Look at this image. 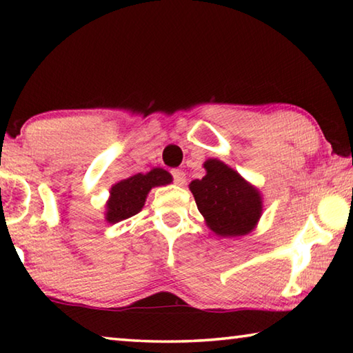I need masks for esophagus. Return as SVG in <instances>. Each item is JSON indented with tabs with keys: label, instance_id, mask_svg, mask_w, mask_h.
Wrapping results in <instances>:
<instances>
[{
	"label": "esophagus",
	"instance_id": "esophagus-1",
	"mask_svg": "<svg viewBox=\"0 0 353 353\" xmlns=\"http://www.w3.org/2000/svg\"><path fill=\"white\" fill-rule=\"evenodd\" d=\"M171 176H172V181H174L176 185H183L185 182H187V177H185V172L182 170H172Z\"/></svg>",
	"mask_w": 353,
	"mask_h": 353
}]
</instances>
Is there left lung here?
Segmentation results:
<instances>
[{
    "label": "left lung",
    "mask_w": 353,
    "mask_h": 353,
    "mask_svg": "<svg viewBox=\"0 0 353 353\" xmlns=\"http://www.w3.org/2000/svg\"><path fill=\"white\" fill-rule=\"evenodd\" d=\"M207 174L190 183L202 216L216 235L240 236L254 229L261 214V198L254 187L229 166L210 159Z\"/></svg>",
    "instance_id": "1"
}]
</instances>
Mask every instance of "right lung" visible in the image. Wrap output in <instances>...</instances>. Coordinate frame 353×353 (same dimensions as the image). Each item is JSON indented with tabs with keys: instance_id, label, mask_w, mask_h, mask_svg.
Listing matches in <instances>:
<instances>
[{
	"instance_id": "obj_1",
	"label": "right lung",
	"mask_w": 353,
	"mask_h": 353,
	"mask_svg": "<svg viewBox=\"0 0 353 353\" xmlns=\"http://www.w3.org/2000/svg\"><path fill=\"white\" fill-rule=\"evenodd\" d=\"M171 182V176L162 168H154L148 174H135L113 185L107 202V221L112 224L128 219L141 210L146 194L152 187Z\"/></svg>"
}]
</instances>
